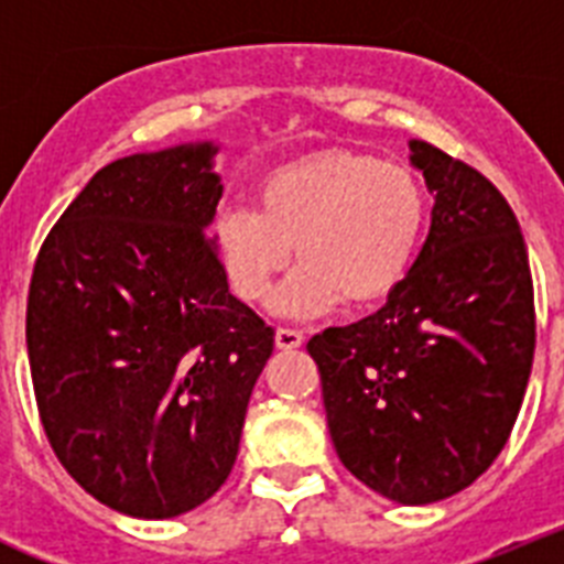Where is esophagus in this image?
Masks as SVG:
<instances>
[{
    "mask_svg": "<svg viewBox=\"0 0 564 564\" xmlns=\"http://www.w3.org/2000/svg\"><path fill=\"white\" fill-rule=\"evenodd\" d=\"M302 341H305V336L299 330H293V327H276L279 350H296V347H302Z\"/></svg>",
    "mask_w": 564,
    "mask_h": 564,
    "instance_id": "34e87169",
    "label": "esophagus"
}]
</instances>
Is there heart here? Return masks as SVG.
I'll return each instance as SVG.
<instances>
[{
  "label": "heart",
  "mask_w": 564,
  "mask_h": 564,
  "mask_svg": "<svg viewBox=\"0 0 564 564\" xmlns=\"http://www.w3.org/2000/svg\"><path fill=\"white\" fill-rule=\"evenodd\" d=\"M426 192L410 169L358 152H327L279 169L262 183L259 208L217 217L214 242L228 285L259 302L276 291L273 313L325 316L341 302L370 305L401 285L426 237Z\"/></svg>",
  "instance_id": "obj_1"
}]
</instances>
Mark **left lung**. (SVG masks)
Masks as SVG:
<instances>
[{
    "mask_svg": "<svg viewBox=\"0 0 564 564\" xmlns=\"http://www.w3.org/2000/svg\"><path fill=\"white\" fill-rule=\"evenodd\" d=\"M430 237L387 305L307 341L338 460L401 506L446 500L506 446L534 361V282L495 183L410 141Z\"/></svg>",
    "mask_w": 564,
    "mask_h": 564,
    "instance_id": "obj_1",
    "label": "left lung"
}]
</instances>
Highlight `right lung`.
I'll list each match as a JSON object with an SVG mask.
<instances>
[{"mask_svg":"<svg viewBox=\"0 0 564 564\" xmlns=\"http://www.w3.org/2000/svg\"><path fill=\"white\" fill-rule=\"evenodd\" d=\"M217 143L129 154L50 228L28 296L47 441L104 506L169 520L231 475L273 327L228 291L208 237Z\"/></svg>","mask_w":564,"mask_h":564,"instance_id":"add662e5","label":"right lung"}]
</instances>
